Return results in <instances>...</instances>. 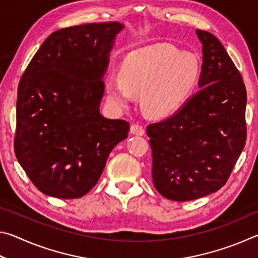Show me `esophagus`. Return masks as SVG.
Listing matches in <instances>:
<instances>
[{"instance_id": "1", "label": "esophagus", "mask_w": 258, "mask_h": 258, "mask_svg": "<svg viewBox=\"0 0 258 258\" xmlns=\"http://www.w3.org/2000/svg\"><path fill=\"white\" fill-rule=\"evenodd\" d=\"M131 133L135 135H143L145 134V127L140 124H132L131 125Z\"/></svg>"}]
</instances>
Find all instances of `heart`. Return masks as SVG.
Wrapping results in <instances>:
<instances>
[{
  "label": "heart",
  "instance_id": "obj_1",
  "mask_svg": "<svg viewBox=\"0 0 258 258\" xmlns=\"http://www.w3.org/2000/svg\"><path fill=\"white\" fill-rule=\"evenodd\" d=\"M120 74L121 77L107 78L109 102L116 108L127 107L133 102V93H138L148 115L164 117L176 110L195 90L200 63L194 54L157 46L125 61Z\"/></svg>",
  "mask_w": 258,
  "mask_h": 258
}]
</instances>
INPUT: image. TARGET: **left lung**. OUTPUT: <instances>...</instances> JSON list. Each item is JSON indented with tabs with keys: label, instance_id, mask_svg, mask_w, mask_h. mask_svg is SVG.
<instances>
[{
	"label": "left lung",
	"instance_id": "1",
	"mask_svg": "<svg viewBox=\"0 0 258 258\" xmlns=\"http://www.w3.org/2000/svg\"><path fill=\"white\" fill-rule=\"evenodd\" d=\"M203 43L200 90L168 118L148 126L152 182L161 196L189 202L220 190L246 143L247 92L233 61L213 34Z\"/></svg>",
	"mask_w": 258,
	"mask_h": 258
}]
</instances>
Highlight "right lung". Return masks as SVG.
I'll return each instance as SVG.
<instances>
[{
  "label": "right lung",
  "mask_w": 258,
  "mask_h": 258,
  "mask_svg": "<svg viewBox=\"0 0 258 258\" xmlns=\"http://www.w3.org/2000/svg\"><path fill=\"white\" fill-rule=\"evenodd\" d=\"M116 21L52 33L21 76L17 98L15 152L44 195L76 199L97 184L109 154L127 138L130 124L100 113L102 77Z\"/></svg>",
  "instance_id": "add662e5"
}]
</instances>
